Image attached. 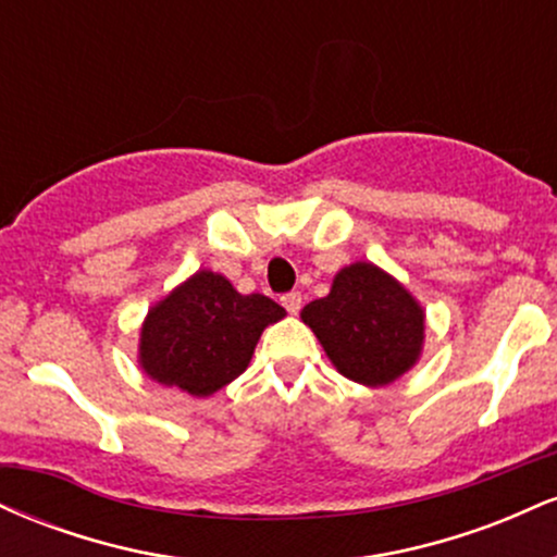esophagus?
Returning a JSON list of instances; mask_svg holds the SVG:
<instances>
[{"instance_id":"34e87169","label":"esophagus","mask_w":557,"mask_h":557,"mask_svg":"<svg viewBox=\"0 0 557 557\" xmlns=\"http://www.w3.org/2000/svg\"><path fill=\"white\" fill-rule=\"evenodd\" d=\"M283 306L287 309V314H298L300 311V293L298 290H290V293H285L283 298Z\"/></svg>"}]
</instances>
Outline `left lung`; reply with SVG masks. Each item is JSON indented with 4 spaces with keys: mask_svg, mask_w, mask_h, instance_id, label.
I'll use <instances>...</instances> for the list:
<instances>
[{
    "mask_svg": "<svg viewBox=\"0 0 557 557\" xmlns=\"http://www.w3.org/2000/svg\"><path fill=\"white\" fill-rule=\"evenodd\" d=\"M337 372L361 385H387L413 367L424 343V314L406 287L374 264L337 272L327 298L300 311Z\"/></svg>",
    "mask_w": 557,
    "mask_h": 557,
    "instance_id": "1",
    "label": "left lung"
}]
</instances>
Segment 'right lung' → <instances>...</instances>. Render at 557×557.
Segmentation results:
<instances>
[{
  "label": "right lung",
  "mask_w": 557,
  "mask_h": 557,
  "mask_svg": "<svg viewBox=\"0 0 557 557\" xmlns=\"http://www.w3.org/2000/svg\"><path fill=\"white\" fill-rule=\"evenodd\" d=\"M283 317L272 298L240 296L222 274L201 270L149 311L140 367L162 385L207 398L246 372L261 332Z\"/></svg>",
  "instance_id": "1"
}]
</instances>
